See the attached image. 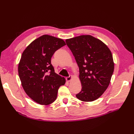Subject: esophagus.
<instances>
[{
  "label": "esophagus",
  "instance_id": "obj_1",
  "mask_svg": "<svg viewBox=\"0 0 134 134\" xmlns=\"http://www.w3.org/2000/svg\"><path fill=\"white\" fill-rule=\"evenodd\" d=\"M71 79H72V76L71 75L68 76V77H66V81H68V82H70V81L71 80Z\"/></svg>",
  "mask_w": 134,
  "mask_h": 134
}]
</instances>
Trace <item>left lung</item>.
<instances>
[{"label":"left lung","instance_id":"obj_1","mask_svg":"<svg viewBox=\"0 0 134 134\" xmlns=\"http://www.w3.org/2000/svg\"><path fill=\"white\" fill-rule=\"evenodd\" d=\"M65 41L79 69L82 90L76 97L84 102L98 99L108 88L114 70L110 50L91 35L79 36Z\"/></svg>","mask_w":134,"mask_h":134}]
</instances>
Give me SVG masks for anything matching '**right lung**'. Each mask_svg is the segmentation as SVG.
I'll return each mask as SVG.
<instances>
[{
    "label": "right lung",
    "instance_id": "right-lung-1",
    "mask_svg": "<svg viewBox=\"0 0 134 134\" xmlns=\"http://www.w3.org/2000/svg\"><path fill=\"white\" fill-rule=\"evenodd\" d=\"M66 44L64 40L44 35L36 39L23 52L18 74L23 90L35 102L42 105L54 102L65 79L55 72L51 59Z\"/></svg>",
    "mask_w": 134,
    "mask_h": 134
}]
</instances>
